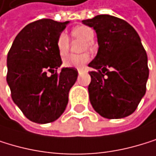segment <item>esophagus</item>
Returning a JSON list of instances; mask_svg holds the SVG:
<instances>
[{
  "label": "esophagus",
  "instance_id": "1",
  "mask_svg": "<svg viewBox=\"0 0 156 156\" xmlns=\"http://www.w3.org/2000/svg\"><path fill=\"white\" fill-rule=\"evenodd\" d=\"M83 72H84V69H78V73H79V74L83 73Z\"/></svg>",
  "mask_w": 156,
  "mask_h": 156
}]
</instances>
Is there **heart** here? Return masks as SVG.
<instances>
[{
	"label": "heart",
	"mask_w": 156,
	"mask_h": 156,
	"mask_svg": "<svg viewBox=\"0 0 156 156\" xmlns=\"http://www.w3.org/2000/svg\"><path fill=\"white\" fill-rule=\"evenodd\" d=\"M71 35L73 37L80 39L84 42H87V46L89 47L90 42L94 38V32L90 27L82 25L75 27L73 30L71 31ZM56 47L57 50L60 53V55H65L69 51V38L68 36L65 33H61L57 37L56 40ZM90 57L88 55H68L63 60V63L66 67L69 68H82L84 67L85 64L89 61Z\"/></svg>",
	"instance_id": "obj_1"
}]
</instances>
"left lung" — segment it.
Listing matches in <instances>:
<instances>
[{
    "instance_id": "left-lung-1",
    "label": "left lung",
    "mask_w": 156,
    "mask_h": 156,
    "mask_svg": "<svg viewBox=\"0 0 156 156\" xmlns=\"http://www.w3.org/2000/svg\"><path fill=\"white\" fill-rule=\"evenodd\" d=\"M92 27L98 38V52L88 67L92 107L106 119L125 118L136 109L146 92L148 57L136 31L125 20L98 15L82 21Z\"/></svg>"
}]
</instances>
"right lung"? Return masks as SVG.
<instances>
[{"label":"right lung","instance_id":"1","mask_svg":"<svg viewBox=\"0 0 156 156\" xmlns=\"http://www.w3.org/2000/svg\"><path fill=\"white\" fill-rule=\"evenodd\" d=\"M69 23L50 19L29 23L18 34L8 51L6 81L12 100L33 122L56 120L64 113L69 89L77 80L74 68L56 72L62 64L56 40Z\"/></svg>","mask_w":156,"mask_h":156}]
</instances>
